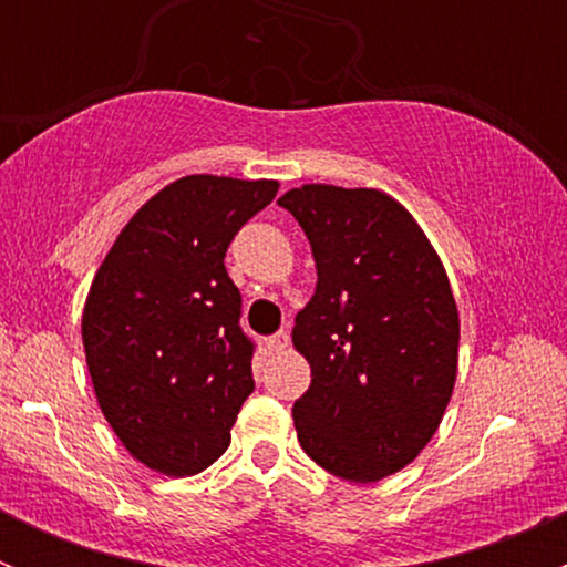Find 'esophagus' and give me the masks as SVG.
<instances>
[{
  "instance_id": "obj_1",
  "label": "esophagus",
  "mask_w": 567,
  "mask_h": 567,
  "mask_svg": "<svg viewBox=\"0 0 567 567\" xmlns=\"http://www.w3.org/2000/svg\"><path fill=\"white\" fill-rule=\"evenodd\" d=\"M266 348H268V351H271V353L285 351V348H288V331H277V334L268 337Z\"/></svg>"
}]
</instances>
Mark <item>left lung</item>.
Masks as SVG:
<instances>
[{"instance_id": "left-lung-1", "label": "left lung", "mask_w": 567, "mask_h": 567, "mask_svg": "<svg viewBox=\"0 0 567 567\" xmlns=\"http://www.w3.org/2000/svg\"><path fill=\"white\" fill-rule=\"evenodd\" d=\"M277 203L318 268L293 329L312 368L296 433L326 472L375 483L420 455L453 394L461 326L447 271L390 194L310 183Z\"/></svg>"}]
</instances>
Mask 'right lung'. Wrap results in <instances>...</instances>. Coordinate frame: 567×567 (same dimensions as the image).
I'll list each match as a JSON object with an SVG mask.
<instances>
[{
    "mask_svg": "<svg viewBox=\"0 0 567 567\" xmlns=\"http://www.w3.org/2000/svg\"><path fill=\"white\" fill-rule=\"evenodd\" d=\"M277 188L216 175L169 183L123 227L90 288L82 340L101 411L136 461L169 477L230 447L255 390V340L225 255Z\"/></svg>",
    "mask_w": 567,
    "mask_h": 567,
    "instance_id": "add662e5",
    "label": "right lung"
}]
</instances>
